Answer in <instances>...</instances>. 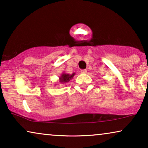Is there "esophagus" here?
Returning a JSON list of instances; mask_svg holds the SVG:
<instances>
[{
	"mask_svg": "<svg viewBox=\"0 0 148 148\" xmlns=\"http://www.w3.org/2000/svg\"><path fill=\"white\" fill-rule=\"evenodd\" d=\"M81 73H84V74L86 73H87V70H86V69H83V70L81 71Z\"/></svg>",
	"mask_w": 148,
	"mask_h": 148,
	"instance_id": "obj_1",
	"label": "esophagus"
}]
</instances>
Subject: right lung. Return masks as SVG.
Wrapping results in <instances>:
<instances>
[{
    "label": "right lung",
    "instance_id": "add662e5",
    "mask_svg": "<svg viewBox=\"0 0 148 148\" xmlns=\"http://www.w3.org/2000/svg\"><path fill=\"white\" fill-rule=\"evenodd\" d=\"M74 75H75V73H73L72 74L66 73L65 72L62 73V74L59 77V82L60 84H66L69 82L71 79H72ZM56 85V84H55V86Z\"/></svg>",
    "mask_w": 148,
    "mask_h": 148
}]
</instances>
